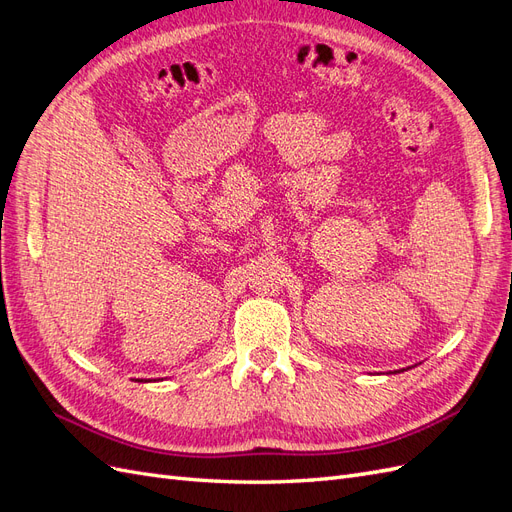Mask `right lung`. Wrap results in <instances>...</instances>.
Returning <instances> with one entry per match:
<instances>
[{
    "label": "right lung",
    "mask_w": 512,
    "mask_h": 512,
    "mask_svg": "<svg viewBox=\"0 0 512 512\" xmlns=\"http://www.w3.org/2000/svg\"><path fill=\"white\" fill-rule=\"evenodd\" d=\"M136 382H143V380H136Z\"/></svg>",
    "instance_id": "add662e5"
}]
</instances>
